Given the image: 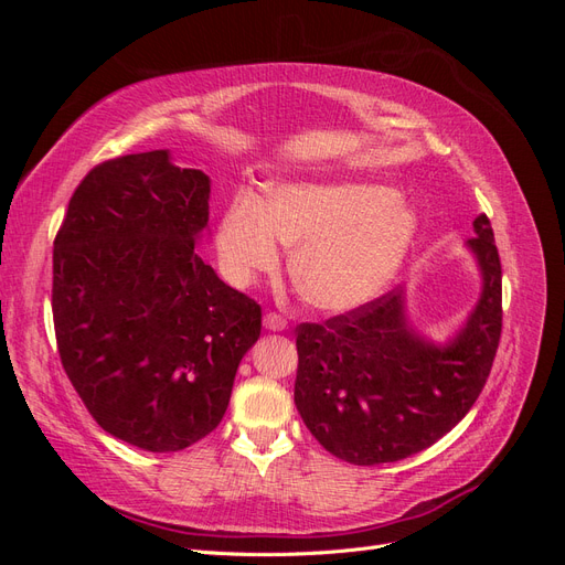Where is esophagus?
<instances>
[{"mask_svg": "<svg viewBox=\"0 0 565 565\" xmlns=\"http://www.w3.org/2000/svg\"><path fill=\"white\" fill-rule=\"evenodd\" d=\"M264 324H266V330L280 332V330H285V328H287V318H285V316H280V313H276V311H270V313H266V316H264Z\"/></svg>", "mask_w": 565, "mask_h": 565, "instance_id": "1", "label": "esophagus"}]
</instances>
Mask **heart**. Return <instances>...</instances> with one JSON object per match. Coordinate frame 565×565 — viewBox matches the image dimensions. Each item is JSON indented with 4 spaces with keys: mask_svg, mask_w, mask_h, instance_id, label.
Wrapping results in <instances>:
<instances>
[{
    "mask_svg": "<svg viewBox=\"0 0 565 565\" xmlns=\"http://www.w3.org/2000/svg\"><path fill=\"white\" fill-rule=\"evenodd\" d=\"M419 216L403 193L374 183L297 181L266 200L237 193L218 226V259L233 285L280 264V243L297 245L289 273L320 311H351L377 297L415 243Z\"/></svg>",
    "mask_w": 565,
    "mask_h": 565,
    "instance_id": "1",
    "label": "heart"
}]
</instances>
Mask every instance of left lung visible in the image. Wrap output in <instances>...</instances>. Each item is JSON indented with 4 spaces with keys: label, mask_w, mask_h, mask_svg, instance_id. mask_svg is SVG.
<instances>
[{
    "label": "left lung",
    "mask_w": 565,
    "mask_h": 565,
    "mask_svg": "<svg viewBox=\"0 0 565 565\" xmlns=\"http://www.w3.org/2000/svg\"><path fill=\"white\" fill-rule=\"evenodd\" d=\"M469 241L483 295L448 347L413 334L403 289L297 328L295 403L320 446L358 467L431 448L483 391L502 337V264L490 218L478 214Z\"/></svg>",
    "instance_id": "obj_1"
}]
</instances>
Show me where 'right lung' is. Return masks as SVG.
<instances>
[{"label":"right lung","instance_id":"add662e5","mask_svg":"<svg viewBox=\"0 0 565 565\" xmlns=\"http://www.w3.org/2000/svg\"><path fill=\"white\" fill-rule=\"evenodd\" d=\"M207 221L210 177L150 150L96 164L54 241L63 370L100 429L148 452L216 429L262 334V306L202 262Z\"/></svg>","mask_w":565,"mask_h":565}]
</instances>
